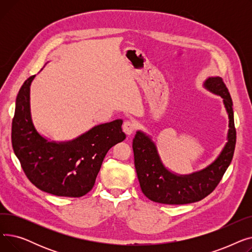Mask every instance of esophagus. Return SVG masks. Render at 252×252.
Segmentation results:
<instances>
[{
  "mask_svg": "<svg viewBox=\"0 0 252 252\" xmlns=\"http://www.w3.org/2000/svg\"><path fill=\"white\" fill-rule=\"evenodd\" d=\"M135 128H136L135 124L133 122H130V121H126L124 123V125H123V129H124V131L127 136L133 134Z\"/></svg>",
  "mask_w": 252,
  "mask_h": 252,
  "instance_id": "1",
  "label": "esophagus"
}]
</instances>
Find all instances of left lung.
<instances>
[{"label": "left lung", "instance_id": "1", "mask_svg": "<svg viewBox=\"0 0 252 252\" xmlns=\"http://www.w3.org/2000/svg\"><path fill=\"white\" fill-rule=\"evenodd\" d=\"M204 88L222 98L229 116L228 142L213 163L190 175H177L164 166L155 143L148 135L138 130L133 140L135 167L141 190L154 202L175 205L203 199L216 189L233 159L236 128L229 90L220 76L208 77Z\"/></svg>", "mask_w": 252, "mask_h": 252}]
</instances>
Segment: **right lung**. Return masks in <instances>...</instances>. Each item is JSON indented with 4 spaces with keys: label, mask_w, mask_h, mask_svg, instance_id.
Here are the masks:
<instances>
[{
    "label": "right lung",
    "mask_w": 252,
    "mask_h": 252,
    "mask_svg": "<svg viewBox=\"0 0 252 252\" xmlns=\"http://www.w3.org/2000/svg\"><path fill=\"white\" fill-rule=\"evenodd\" d=\"M29 77L19 90L12 121V147L26 177L36 188L56 196L82 197L94 187L108 150L126 139L122 119L96 126L67 142L49 141L35 129Z\"/></svg>",
    "instance_id": "1"
}]
</instances>
